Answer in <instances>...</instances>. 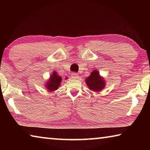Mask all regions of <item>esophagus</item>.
<instances>
[{"instance_id": "34e87169", "label": "esophagus", "mask_w": 150, "mask_h": 150, "mask_svg": "<svg viewBox=\"0 0 150 150\" xmlns=\"http://www.w3.org/2000/svg\"><path fill=\"white\" fill-rule=\"evenodd\" d=\"M79 77V75L77 73H73L71 74V78L72 79H77Z\"/></svg>"}]
</instances>
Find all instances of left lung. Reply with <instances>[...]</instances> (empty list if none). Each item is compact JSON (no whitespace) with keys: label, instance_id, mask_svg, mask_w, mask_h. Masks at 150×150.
<instances>
[{"label":"left lung","instance_id":"1","mask_svg":"<svg viewBox=\"0 0 150 150\" xmlns=\"http://www.w3.org/2000/svg\"><path fill=\"white\" fill-rule=\"evenodd\" d=\"M85 82L89 89L96 92L103 90L106 85L105 79L100 77L99 73L96 70L91 72V75L86 79Z\"/></svg>","mask_w":150,"mask_h":150}]
</instances>
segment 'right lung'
<instances>
[{
	"instance_id": "obj_1",
	"label": "right lung",
	"mask_w": 150,
	"mask_h": 150,
	"mask_svg": "<svg viewBox=\"0 0 150 150\" xmlns=\"http://www.w3.org/2000/svg\"><path fill=\"white\" fill-rule=\"evenodd\" d=\"M62 80V77L58 75L56 72L54 71L53 73H52V75H50V78L49 79V80L45 83V87L50 92L57 90L61 85Z\"/></svg>"
}]
</instances>
